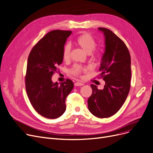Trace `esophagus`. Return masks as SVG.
Instances as JSON below:
<instances>
[{
	"instance_id": "34e87169",
	"label": "esophagus",
	"mask_w": 153,
	"mask_h": 153,
	"mask_svg": "<svg viewBox=\"0 0 153 153\" xmlns=\"http://www.w3.org/2000/svg\"><path fill=\"white\" fill-rule=\"evenodd\" d=\"M74 85L75 86H83V83H80V82H75L74 83Z\"/></svg>"
}]
</instances>
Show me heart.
<instances>
[{
    "label": "heart",
    "mask_w": 153,
    "mask_h": 153,
    "mask_svg": "<svg viewBox=\"0 0 153 153\" xmlns=\"http://www.w3.org/2000/svg\"><path fill=\"white\" fill-rule=\"evenodd\" d=\"M76 43L85 52L90 55L93 59H98L101 56V51L99 49H94L96 47V41L88 33H83L76 39ZM71 46L69 43L65 44L63 49V59L67 61L70 59ZM87 70V68L80 65L75 64L70 70V73L75 76H81L83 72Z\"/></svg>",
    "instance_id": "obj_1"
}]
</instances>
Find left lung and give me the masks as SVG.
<instances>
[{
  "instance_id": "obj_1",
  "label": "left lung",
  "mask_w": 153,
  "mask_h": 153,
  "mask_svg": "<svg viewBox=\"0 0 153 153\" xmlns=\"http://www.w3.org/2000/svg\"><path fill=\"white\" fill-rule=\"evenodd\" d=\"M105 35V50L99 68L105 85L103 90L91 85L89 111L96 117L108 118L117 113L128 97L131 78V56L121 39L108 28L99 27Z\"/></svg>"
}]
</instances>
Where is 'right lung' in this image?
<instances>
[{
    "mask_svg": "<svg viewBox=\"0 0 153 153\" xmlns=\"http://www.w3.org/2000/svg\"><path fill=\"white\" fill-rule=\"evenodd\" d=\"M71 31L52 30L36 44L28 55L25 88L30 102L42 116L55 119L66 110L65 100L74 88L70 79L59 85L52 75L63 62V49Z\"/></svg>",
    "mask_w": 153,
    "mask_h": 153,
    "instance_id": "add662e5",
    "label": "right lung"
}]
</instances>
